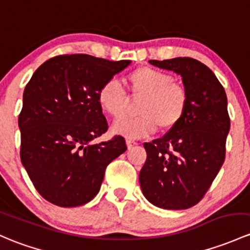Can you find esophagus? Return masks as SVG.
Instances as JSON below:
<instances>
[{
	"label": "esophagus",
	"instance_id": "obj_1",
	"mask_svg": "<svg viewBox=\"0 0 250 250\" xmlns=\"http://www.w3.org/2000/svg\"><path fill=\"white\" fill-rule=\"evenodd\" d=\"M125 144H127V147L128 148H132L133 146H135L136 145V143L134 140H130V139H127V140H125Z\"/></svg>",
	"mask_w": 250,
	"mask_h": 250
}]
</instances>
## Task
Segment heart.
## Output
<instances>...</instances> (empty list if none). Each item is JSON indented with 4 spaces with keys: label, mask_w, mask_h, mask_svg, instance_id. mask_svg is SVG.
<instances>
[{
    "label": "heart",
    "mask_w": 250,
    "mask_h": 250,
    "mask_svg": "<svg viewBox=\"0 0 250 250\" xmlns=\"http://www.w3.org/2000/svg\"><path fill=\"white\" fill-rule=\"evenodd\" d=\"M128 93L140 101L136 118H123L112 125V132L130 139L151 135L157 127L171 130L182 121L188 107V90L171 73L153 67H139L125 77ZM98 103L112 118L125 116L129 106L125 91L115 80L106 81L98 91Z\"/></svg>",
    "instance_id": "obj_1"
}]
</instances>
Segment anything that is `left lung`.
Segmentation results:
<instances>
[{"mask_svg":"<svg viewBox=\"0 0 250 250\" xmlns=\"http://www.w3.org/2000/svg\"><path fill=\"white\" fill-rule=\"evenodd\" d=\"M149 63L181 74L189 101L173 129L144 144L147 158L139 180L154 206L186 209L204 198L225 160L230 130L227 93L213 72L198 60L177 57Z\"/></svg>","mask_w":250,"mask_h":250,"instance_id":"8db88e82","label":"left lung"}]
</instances>
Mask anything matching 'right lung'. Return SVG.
<instances>
[{"label":"right lung","mask_w":250,"mask_h":250,"mask_svg":"<svg viewBox=\"0 0 250 250\" xmlns=\"http://www.w3.org/2000/svg\"><path fill=\"white\" fill-rule=\"evenodd\" d=\"M130 61L59 55L36 70L19 115L20 158L45 200L61 207L87 204L107 165L127 149L125 138L91 144L107 130L98 91Z\"/></svg>","instance_id":"add662e5"}]
</instances>
